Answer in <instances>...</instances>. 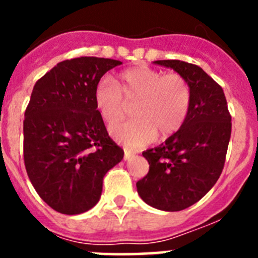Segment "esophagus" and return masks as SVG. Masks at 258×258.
<instances>
[{"label": "esophagus", "mask_w": 258, "mask_h": 258, "mask_svg": "<svg viewBox=\"0 0 258 258\" xmlns=\"http://www.w3.org/2000/svg\"><path fill=\"white\" fill-rule=\"evenodd\" d=\"M132 157H134L133 152H131V151H127V150H125V151H124V159H125V160H131Z\"/></svg>", "instance_id": "esophagus-1"}]
</instances>
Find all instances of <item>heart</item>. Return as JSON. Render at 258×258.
Returning <instances> with one entry per match:
<instances>
[{
    "label": "heart",
    "mask_w": 258,
    "mask_h": 258,
    "mask_svg": "<svg viewBox=\"0 0 258 258\" xmlns=\"http://www.w3.org/2000/svg\"><path fill=\"white\" fill-rule=\"evenodd\" d=\"M98 113L107 125L124 117L126 103H134L137 118L109 129L113 140L131 149H138L154 140L156 134L169 137L187 118L191 107V89L181 75L166 74L140 66L118 75L116 84L102 77L93 93Z\"/></svg>",
    "instance_id": "heart-1"
}]
</instances>
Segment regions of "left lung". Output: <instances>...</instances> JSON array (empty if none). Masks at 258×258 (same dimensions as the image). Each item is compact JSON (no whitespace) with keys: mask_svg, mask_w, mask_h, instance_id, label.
I'll list each match as a JSON object with an SVG mask.
<instances>
[{"mask_svg":"<svg viewBox=\"0 0 258 258\" xmlns=\"http://www.w3.org/2000/svg\"><path fill=\"white\" fill-rule=\"evenodd\" d=\"M188 83L191 107L186 121L164 143L142 152L150 170L137 182L143 202L177 212L199 202L220 178L231 136V116L223 90L199 66L155 60Z\"/></svg>","mask_w":258,"mask_h":258,"instance_id":"obj_1","label":"left lung"}]
</instances>
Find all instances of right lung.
I'll return each mask as SVG.
<instances>
[{"label":"right lung","instance_id":"add662e5","mask_svg":"<svg viewBox=\"0 0 258 258\" xmlns=\"http://www.w3.org/2000/svg\"><path fill=\"white\" fill-rule=\"evenodd\" d=\"M120 60H63L36 83L23 122L24 164L40 198L54 211L80 214L102 195L103 177L124 157L94 104V88Z\"/></svg>","mask_w":258,"mask_h":258}]
</instances>
